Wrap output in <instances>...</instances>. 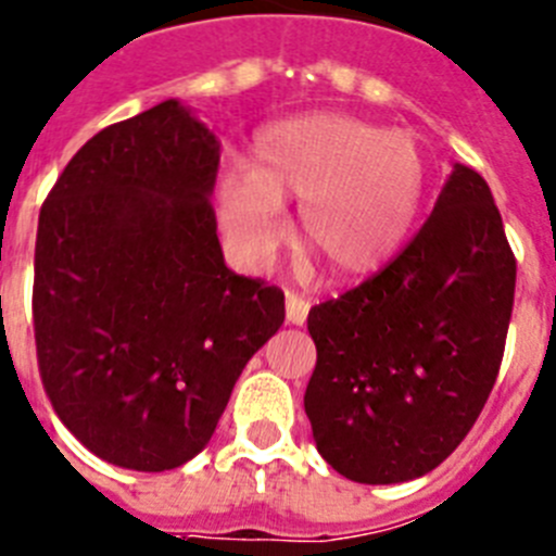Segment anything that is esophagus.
<instances>
[{
    "instance_id": "obj_1",
    "label": "esophagus",
    "mask_w": 556,
    "mask_h": 556,
    "mask_svg": "<svg viewBox=\"0 0 556 556\" xmlns=\"http://www.w3.org/2000/svg\"><path fill=\"white\" fill-rule=\"evenodd\" d=\"M308 308H312V303H308L306 298H301V294H294V292H287V323L289 326H303L308 317Z\"/></svg>"
}]
</instances>
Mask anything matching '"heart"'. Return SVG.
<instances>
[{"label":"heart","instance_id":"heart-1","mask_svg":"<svg viewBox=\"0 0 556 556\" xmlns=\"http://www.w3.org/2000/svg\"><path fill=\"white\" fill-rule=\"evenodd\" d=\"M424 152L409 132L348 113H301L255 139L244 169L219 178V223L258 267L283 239L281 205L301 203L298 244L337 278H358L406 242L424 203Z\"/></svg>","mask_w":556,"mask_h":556}]
</instances>
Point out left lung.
Instances as JSON below:
<instances>
[{
	"label": "left lung",
	"mask_w": 556,
	"mask_h": 556,
	"mask_svg": "<svg viewBox=\"0 0 556 556\" xmlns=\"http://www.w3.org/2000/svg\"><path fill=\"white\" fill-rule=\"evenodd\" d=\"M515 258L493 191L454 164L409 248L308 312L317 367L303 406L323 459L358 484H401L465 440L498 376Z\"/></svg>",
	"instance_id": "left-lung-1"
}]
</instances>
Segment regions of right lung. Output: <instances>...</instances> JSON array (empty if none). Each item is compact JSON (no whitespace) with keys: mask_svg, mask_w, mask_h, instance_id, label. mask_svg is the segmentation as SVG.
I'll return each mask as SVG.
<instances>
[{"mask_svg":"<svg viewBox=\"0 0 556 556\" xmlns=\"http://www.w3.org/2000/svg\"><path fill=\"white\" fill-rule=\"evenodd\" d=\"M217 132L180 100L100 130L38 217V367L58 417L116 468L161 473L208 445L283 292L225 267Z\"/></svg>","mask_w":556,"mask_h":556,"instance_id":"add662e5","label":"right lung"}]
</instances>
